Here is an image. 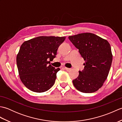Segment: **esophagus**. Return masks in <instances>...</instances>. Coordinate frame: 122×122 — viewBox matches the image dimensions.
Masks as SVG:
<instances>
[{"label": "esophagus", "instance_id": "1", "mask_svg": "<svg viewBox=\"0 0 122 122\" xmlns=\"http://www.w3.org/2000/svg\"><path fill=\"white\" fill-rule=\"evenodd\" d=\"M63 68H64V69H65V70H66V71H69V70H71V69L68 68H66V67H64Z\"/></svg>", "mask_w": 122, "mask_h": 122}]
</instances>
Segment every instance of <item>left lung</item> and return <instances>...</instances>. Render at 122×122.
I'll use <instances>...</instances> for the list:
<instances>
[{
  "label": "left lung",
  "mask_w": 122,
  "mask_h": 122,
  "mask_svg": "<svg viewBox=\"0 0 122 122\" xmlns=\"http://www.w3.org/2000/svg\"><path fill=\"white\" fill-rule=\"evenodd\" d=\"M85 63L73 80L76 89L83 93H93L103 86L107 79L112 64L113 55L109 42L92 33H82L69 37Z\"/></svg>",
  "instance_id": "1"
}]
</instances>
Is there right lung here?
Listing matches in <instances>:
<instances>
[{
  "instance_id": "right-lung-1",
  "label": "right lung",
  "mask_w": 122,
  "mask_h": 122,
  "mask_svg": "<svg viewBox=\"0 0 122 122\" xmlns=\"http://www.w3.org/2000/svg\"><path fill=\"white\" fill-rule=\"evenodd\" d=\"M65 39L40 36L22 44L17 56V65L20 79L28 89L41 93L53 86L60 69L52 66L50 61L56 58L59 46Z\"/></svg>"
}]
</instances>
